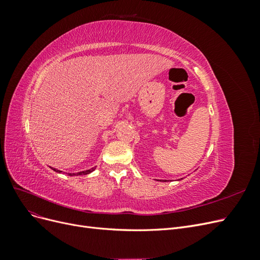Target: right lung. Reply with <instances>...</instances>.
Here are the masks:
<instances>
[{"mask_svg": "<svg viewBox=\"0 0 260 260\" xmlns=\"http://www.w3.org/2000/svg\"><path fill=\"white\" fill-rule=\"evenodd\" d=\"M94 169H95V167H93V168H91V169H88V170H84V171L77 172V174H69V176H82V175H89L90 172L94 171ZM53 170H54V171H56V172H61V171H58V170L54 169V168H53Z\"/></svg>", "mask_w": 260, "mask_h": 260, "instance_id": "1", "label": "right lung"}]
</instances>
